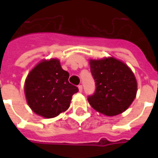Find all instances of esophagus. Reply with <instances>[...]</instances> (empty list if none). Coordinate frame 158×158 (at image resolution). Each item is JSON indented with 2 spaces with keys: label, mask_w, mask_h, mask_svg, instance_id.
I'll use <instances>...</instances> for the list:
<instances>
[{
  "label": "esophagus",
  "mask_w": 158,
  "mask_h": 158,
  "mask_svg": "<svg viewBox=\"0 0 158 158\" xmlns=\"http://www.w3.org/2000/svg\"><path fill=\"white\" fill-rule=\"evenodd\" d=\"M78 88H79V90L80 93H81V92H83V86H82V85H79V86H78Z\"/></svg>",
  "instance_id": "esophagus-1"
}]
</instances>
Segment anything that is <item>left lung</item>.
Wrapping results in <instances>:
<instances>
[{
  "label": "left lung",
  "mask_w": 158,
  "mask_h": 158,
  "mask_svg": "<svg viewBox=\"0 0 158 158\" xmlns=\"http://www.w3.org/2000/svg\"><path fill=\"white\" fill-rule=\"evenodd\" d=\"M96 89L88 101L97 111L108 116L125 111L135 98L137 82L131 69L110 57L90 60Z\"/></svg>",
  "instance_id": "8db88e82"
}]
</instances>
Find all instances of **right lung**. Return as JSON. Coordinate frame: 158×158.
Returning a JSON list of instances; mask_svg holds the SVG:
<instances>
[{
	"label": "right lung",
	"mask_w": 158,
	"mask_h": 158,
	"mask_svg": "<svg viewBox=\"0 0 158 158\" xmlns=\"http://www.w3.org/2000/svg\"><path fill=\"white\" fill-rule=\"evenodd\" d=\"M69 73L57 59L43 60L28 74L24 91L28 106L38 115L56 117L69 108L72 96L79 91L69 83Z\"/></svg>",
	"instance_id": "add662e5"
}]
</instances>
